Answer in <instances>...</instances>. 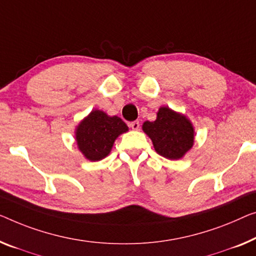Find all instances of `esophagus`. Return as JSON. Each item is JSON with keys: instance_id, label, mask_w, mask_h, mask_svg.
Returning <instances> with one entry per match:
<instances>
[{"instance_id": "1", "label": "esophagus", "mask_w": 256, "mask_h": 256, "mask_svg": "<svg viewBox=\"0 0 256 256\" xmlns=\"http://www.w3.org/2000/svg\"><path fill=\"white\" fill-rule=\"evenodd\" d=\"M130 128H131L132 130H134V131H136V130H139V128H140V123L138 120L131 122V123H130Z\"/></svg>"}]
</instances>
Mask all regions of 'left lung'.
Instances as JSON below:
<instances>
[{
  "instance_id": "8db88e82",
  "label": "left lung",
  "mask_w": 256,
  "mask_h": 256,
  "mask_svg": "<svg viewBox=\"0 0 256 256\" xmlns=\"http://www.w3.org/2000/svg\"><path fill=\"white\" fill-rule=\"evenodd\" d=\"M142 131L150 136L155 152L168 160H179L192 150L196 131L184 114L160 106L154 122L146 120Z\"/></svg>"
}]
</instances>
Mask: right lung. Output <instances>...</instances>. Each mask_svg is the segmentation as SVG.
<instances>
[{"label": "right lung", "mask_w": 256, "mask_h": 256, "mask_svg": "<svg viewBox=\"0 0 256 256\" xmlns=\"http://www.w3.org/2000/svg\"><path fill=\"white\" fill-rule=\"evenodd\" d=\"M128 131V125L118 116H109L102 110L93 109L76 126L74 138L84 158L96 162L106 158L115 140Z\"/></svg>", "instance_id": "1"}]
</instances>
